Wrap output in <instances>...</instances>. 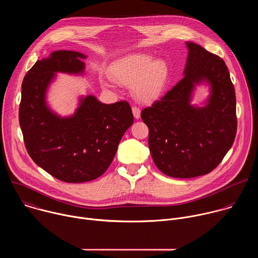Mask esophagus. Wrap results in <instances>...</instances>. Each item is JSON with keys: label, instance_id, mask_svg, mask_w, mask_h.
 Listing matches in <instances>:
<instances>
[{"label": "esophagus", "instance_id": "1", "mask_svg": "<svg viewBox=\"0 0 258 258\" xmlns=\"http://www.w3.org/2000/svg\"><path fill=\"white\" fill-rule=\"evenodd\" d=\"M133 114L136 119H139L141 117V110L138 107H133Z\"/></svg>", "mask_w": 258, "mask_h": 258}]
</instances>
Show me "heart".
<instances>
[{
    "label": "heart",
    "mask_w": 258,
    "mask_h": 258,
    "mask_svg": "<svg viewBox=\"0 0 258 258\" xmlns=\"http://www.w3.org/2000/svg\"><path fill=\"white\" fill-rule=\"evenodd\" d=\"M111 80L133 86L135 98L141 102H151L163 92L168 76L166 63L161 59L153 60L149 54L136 53L115 61L109 69ZM105 87H110L104 83Z\"/></svg>",
    "instance_id": "b5f03b06"
}]
</instances>
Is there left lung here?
<instances>
[{"label": "left lung", "mask_w": 258, "mask_h": 258, "mask_svg": "<svg viewBox=\"0 0 258 258\" xmlns=\"http://www.w3.org/2000/svg\"><path fill=\"white\" fill-rule=\"evenodd\" d=\"M183 78L141 117L149 128L155 165L171 177L190 178L213 170L231 149L237 132L236 95L225 61L186 42ZM210 95L203 106L191 104L196 88Z\"/></svg>", "instance_id": "obj_1"}]
</instances>
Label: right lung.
<instances>
[{
    "label": "right lung",
    "mask_w": 258,
    "mask_h": 258,
    "mask_svg": "<svg viewBox=\"0 0 258 258\" xmlns=\"http://www.w3.org/2000/svg\"><path fill=\"white\" fill-rule=\"evenodd\" d=\"M86 58L76 51H55L35 62L21 87L19 123L26 150L40 167L66 182L102 175L134 122L126 101L104 104L94 95L80 96L75 112L66 116L49 106L47 94L57 73L84 76Z\"/></svg>",
    "instance_id": "obj_1"
}]
</instances>
